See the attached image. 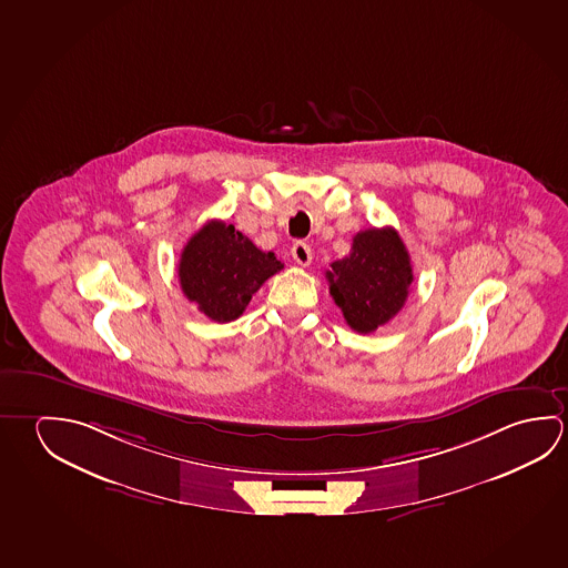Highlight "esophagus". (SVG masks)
Here are the masks:
<instances>
[{
  "label": "esophagus",
  "mask_w": 568,
  "mask_h": 568,
  "mask_svg": "<svg viewBox=\"0 0 568 568\" xmlns=\"http://www.w3.org/2000/svg\"><path fill=\"white\" fill-rule=\"evenodd\" d=\"M291 255H293V260L301 267H307L311 260H313V252H311V247H308L307 243L297 242L293 247H291Z\"/></svg>",
  "instance_id": "1"
}]
</instances>
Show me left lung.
Returning <instances> with one entry per match:
<instances>
[{
    "instance_id": "left-lung-1",
    "label": "left lung",
    "mask_w": 568,
    "mask_h": 568,
    "mask_svg": "<svg viewBox=\"0 0 568 568\" xmlns=\"http://www.w3.org/2000/svg\"><path fill=\"white\" fill-rule=\"evenodd\" d=\"M326 280L346 325L368 335L398 315L414 273L398 232L371 227L354 235L351 253L331 263Z\"/></svg>"
}]
</instances>
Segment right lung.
<instances>
[{"label": "right lung", "mask_w": 568, "mask_h": 568, "mask_svg": "<svg viewBox=\"0 0 568 568\" xmlns=\"http://www.w3.org/2000/svg\"><path fill=\"white\" fill-rule=\"evenodd\" d=\"M283 270L275 253L261 252L232 224L212 220L186 243L178 263L180 287L207 318L230 323L243 315L253 293Z\"/></svg>", "instance_id": "add662e5"}]
</instances>
